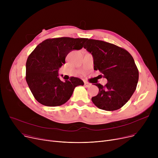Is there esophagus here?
<instances>
[{
	"mask_svg": "<svg viewBox=\"0 0 158 158\" xmlns=\"http://www.w3.org/2000/svg\"><path fill=\"white\" fill-rule=\"evenodd\" d=\"M91 85H92V84L89 83V82H85V86H86V87H89Z\"/></svg>",
	"mask_w": 158,
	"mask_h": 158,
	"instance_id": "34e87169",
	"label": "esophagus"
}]
</instances>
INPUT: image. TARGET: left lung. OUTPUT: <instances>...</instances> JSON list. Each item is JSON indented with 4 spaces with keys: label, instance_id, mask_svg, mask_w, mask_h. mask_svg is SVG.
<instances>
[{
    "label": "left lung",
    "instance_id": "left-lung-1",
    "mask_svg": "<svg viewBox=\"0 0 158 158\" xmlns=\"http://www.w3.org/2000/svg\"><path fill=\"white\" fill-rule=\"evenodd\" d=\"M84 48L94 57V70L102 73L107 84H95L98 94L92 98L99 109L117 110L125 105L136 90L139 72L133 57L126 50L106 41L89 39Z\"/></svg>",
    "mask_w": 158,
    "mask_h": 158
}]
</instances>
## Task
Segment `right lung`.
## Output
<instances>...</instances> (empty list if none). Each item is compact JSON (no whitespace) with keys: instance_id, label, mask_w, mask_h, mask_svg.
Instances as JSON below:
<instances>
[{"instance_id":"add662e5","label":"right lung","mask_w":158,"mask_h":158,"mask_svg":"<svg viewBox=\"0 0 158 158\" xmlns=\"http://www.w3.org/2000/svg\"><path fill=\"white\" fill-rule=\"evenodd\" d=\"M88 40L69 37L47 39L29 56L26 79L38 102L46 106H61L69 100L75 88L84 85L78 77L61 81L58 70L65 63L67 54L81 49Z\"/></svg>"}]
</instances>
